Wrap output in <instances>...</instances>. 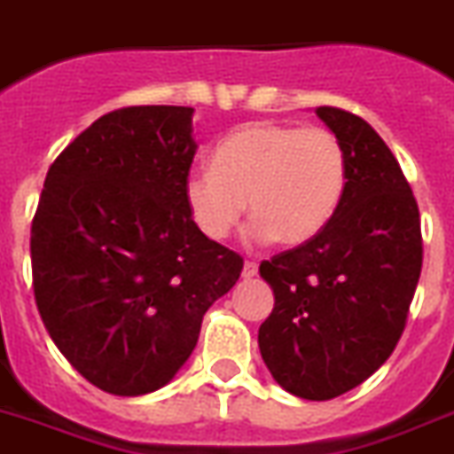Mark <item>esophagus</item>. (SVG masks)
Here are the masks:
<instances>
[{
	"label": "esophagus",
	"instance_id": "obj_1",
	"mask_svg": "<svg viewBox=\"0 0 454 454\" xmlns=\"http://www.w3.org/2000/svg\"><path fill=\"white\" fill-rule=\"evenodd\" d=\"M256 275H259V265L254 263V261H245V265H242V278L252 279Z\"/></svg>",
	"mask_w": 454,
	"mask_h": 454
}]
</instances>
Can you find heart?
Returning <instances> with one entry per match:
<instances>
[{
  "mask_svg": "<svg viewBox=\"0 0 454 454\" xmlns=\"http://www.w3.org/2000/svg\"><path fill=\"white\" fill-rule=\"evenodd\" d=\"M348 186V156L326 128L256 121L221 139L215 168H195L184 200L202 235L221 242L245 216L247 238L303 245L333 219Z\"/></svg>",
  "mask_w": 454,
  "mask_h": 454,
  "instance_id": "b5f03b06",
  "label": "heart"
}]
</instances>
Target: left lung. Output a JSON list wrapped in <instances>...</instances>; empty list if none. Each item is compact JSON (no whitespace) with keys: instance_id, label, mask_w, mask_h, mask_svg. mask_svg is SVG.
I'll use <instances>...</instances> for the list:
<instances>
[{"instance_id":"8db88e82","label":"left lung","mask_w":454,"mask_h":454,"mask_svg":"<svg viewBox=\"0 0 454 454\" xmlns=\"http://www.w3.org/2000/svg\"><path fill=\"white\" fill-rule=\"evenodd\" d=\"M315 114L342 142L348 186L322 233L261 263L275 308L259 349L282 389L329 401L396 348L422 270V233L418 202L380 135L335 106Z\"/></svg>"}]
</instances>
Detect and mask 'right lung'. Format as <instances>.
Returning a JSON list of instances; mask_svg holds the SVG:
<instances>
[{
    "label": "right lung",
    "instance_id": "add662e5",
    "mask_svg": "<svg viewBox=\"0 0 454 454\" xmlns=\"http://www.w3.org/2000/svg\"><path fill=\"white\" fill-rule=\"evenodd\" d=\"M195 149L191 106H125L48 169L29 238L36 308L58 349L102 392L168 385L209 305L242 272L238 254L189 215Z\"/></svg>",
    "mask_w": 454,
    "mask_h": 454
}]
</instances>
